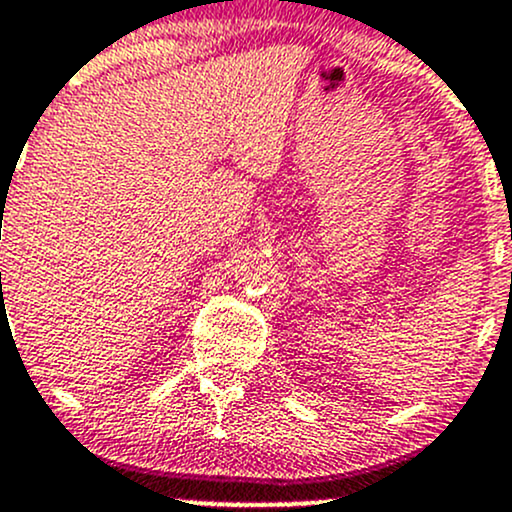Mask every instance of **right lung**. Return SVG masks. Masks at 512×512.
Wrapping results in <instances>:
<instances>
[{
    "label": "right lung",
    "mask_w": 512,
    "mask_h": 512,
    "mask_svg": "<svg viewBox=\"0 0 512 512\" xmlns=\"http://www.w3.org/2000/svg\"><path fill=\"white\" fill-rule=\"evenodd\" d=\"M0 238H2V235H0ZM0 277H2V274H0Z\"/></svg>",
    "instance_id": "obj_1"
}]
</instances>
